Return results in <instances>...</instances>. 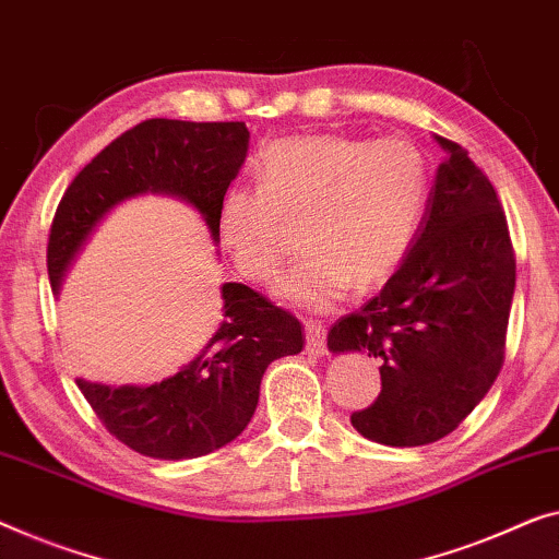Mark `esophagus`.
<instances>
[{"mask_svg": "<svg viewBox=\"0 0 559 559\" xmlns=\"http://www.w3.org/2000/svg\"><path fill=\"white\" fill-rule=\"evenodd\" d=\"M305 347L310 355H325L328 353V345H325V328L320 325V322L314 320H307L305 322Z\"/></svg>", "mask_w": 559, "mask_h": 559, "instance_id": "esophagus-1", "label": "esophagus"}]
</instances>
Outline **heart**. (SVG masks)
<instances>
[{"label": "heart", "mask_w": 559, "mask_h": 559, "mask_svg": "<svg viewBox=\"0 0 559 559\" xmlns=\"http://www.w3.org/2000/svg\"><path fill=\"white\" fill-rule=\"evenodd\" d=\"M257 189L234 186L216 209V237L257 285L289 252L285 222L302 219L307 252L274 293L299 310H330L353 282L376 287L406 260L426 219L431 166L406 139L318 133L272 141L257 153Z\"/></svg>", "instance_id": "b5f03b06"}]
</instances>
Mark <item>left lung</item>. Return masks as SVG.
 <instances>
[{
  "instance_id": "obj_1",
  "label": "left lung",
  "mask_w": 559,
  "mask_h": 559,
  "mask_svg": "<svg viewBox=\"0 0 559 559\" xmlns=\"http://www.w3.org/2000/svg\"><path fill=\"white\" fill-rule=\"evenodd\" d=\"M447 151L411 252L380 295L337 320L330 353L380 362L373 406L355 431L385 447H424L479 406L504 362L514 252L495 186L459 143Z\"/></svg>"
}]
</instances>
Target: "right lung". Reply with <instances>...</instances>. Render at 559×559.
<instances>
[{"instance_id": "right-lung-1", "label": "right lung", "mask_w": 559, "mask_h": 559, "mask_svg": "<svg viewBox=\"0 0 559 559\" xmlns=\"http://www.w3.org/2000/svg\"><path fill=\"white\" fill-rule=\"evenodd\" d=\"M245 123H189L151 118L95 156L68 186L47 241V274L58 295L64 274L98 224L118 204L143 193L174 197L197 209L216 237V209L245 166ZM222 325L191 362L153 385L78 388L105 428L143 456L179 461L226 447L245 431L260 403L272 360L302 350L293 314L239 282L222 285Z\"/></svg>"}]
</instances>
